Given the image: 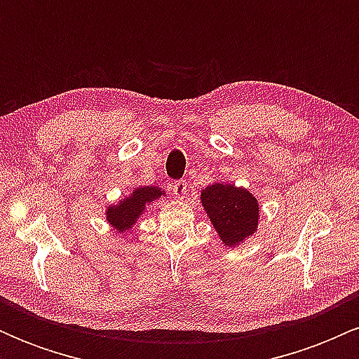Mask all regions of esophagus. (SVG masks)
I'll return each instance as SVG.
<instances>
[{
  "label": "esophagus",
  "instance_id": "1",
  "mask_svg": "<svg viewBox=\"0 0 359 359\" xmlns=\"http://www.w3.org/2000/svg\"><path fill=\"white\" fill-rule=\"evenodd\" d=\"M187 187H189V185H187V182H185V180H175V182L172 184V191H174L177 199H184L185 194H187V191H189Z\"/></svg>",
  "mask_w": 359,
  "mask_h": 359
}]
</instances>
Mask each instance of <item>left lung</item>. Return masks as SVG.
Segmentation results:
<instances>
[{"label": "left lung", "mask_w": 359, "mask_h": 359, "mask_svg": "<svg viewBox=\"0 0 359 359\" xmlns=\"http://www.w3.org/2000/svg\"><path fill=\"white\" fill-rule=\"evenodd\" d=\"M201 201L224 245L234 246L257 231L258 201L246 189L216 182L204 189Z\"/></svg>", "instance_id": "8db88e82"}]
</instances>
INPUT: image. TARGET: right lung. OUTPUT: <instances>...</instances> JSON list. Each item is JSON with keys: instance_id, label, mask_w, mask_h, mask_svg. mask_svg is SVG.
Instances as JSON below:
<instances>
[{"instance_id": "obj_1", "label": "right lung", "mask_w": 359, "mask_h": 359, "mask_svg": "<svg viewBox=\"0 0 359 359\" xmlns=\"http://www.w3.org/2000/svg\"><path fill=\"white\" fill-rule=\"evenodd\" d=\"M163 194H165V191H162L160 187H154V185L151 187L135 189L133 194L126 197V199L119 201L118 205H109L108 212H106V219L119 233L128 231V229L133 228L135 222L138 221V217L145 211L147 205L151 201L158 199Z\"/></svg>"}]
</instances>
